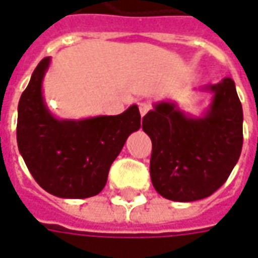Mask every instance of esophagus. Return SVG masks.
<instances>
[{
  "mask_svg": "<svg viewBox=\"0 0 258 258\" xmlns=\"http://www.w3.org/2000/svg\"><path fill=\"white\" fill-rule=\"evenodd\" d=\"M149 109H150V104H148V102H141V104H139V112H141V116H145V114L149 112Z\"/></svg>",
  "mask_w": 258,
  "mask_h": 258,
  "instance_id": "1",
  "label": "esophagus"
}]
</instances>
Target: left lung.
<instances>
[{
    "mask_svg": "<svg viewBox=\"0 0 258 258\" xmlns=\"http://www.w3.org/2000/svg\"><path fill=\"white\" fill-rule=\"evenodd\" d=\"M211 108L191 119L172 102H160L145 114L142 128L152 139L150 177L167 200L191 202L220 188L241 156L243 112L231 78L209 86Z\"/></svg>",
    "mask_w": 258,
    "mask_h": 258,
    "instance_id": "obj_1",
    "label": "left lung"
}]
</instances>
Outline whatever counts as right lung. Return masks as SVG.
I'll return each instance as SVG.
<instances>
[{"instance_id":"right-lung-1","label":"right lung","mask_w":258,"mask_h":258,"mask_svg":"<svg viewBox=\"0 0 258 258\" xmlns=\"http://www.w3.org/2000/svg\"><path fill=\"white\" fill-rule=\"evenodd\" d=\"M50 64L34 70L19 101L17 146L35 182L61 198H87L105 187L109 168L131 133L141 127L137 105L116 116L58 120L46 109L42 81Z\"/></svg>"}]
</instances>
